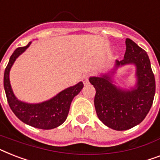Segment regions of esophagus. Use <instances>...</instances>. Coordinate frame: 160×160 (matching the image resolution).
I'll list each match as a JSON object with an SVG mask.
<instances>
[{
	"mask_svg": "<svg viewBox=\"0 0 160 160\" xmlns=\"http://www.w3.org/2000/svg\"><path fill=\"white\" fill-rule=\"evenodd\" d=\"M82 81L84 83V85H87V84H89V76H87V75H84L82 76Z\"/></svg>",
	"mask_w": 160,
	"mask_h": 160,
	"instance_id": "34e87169",
	"label": "esophagus"
}]
</instances>
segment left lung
Instances as JSON below:
<instances>
[{"label": "left lung", "instance_id": "1", "mask_svg": "<svg viewBox=\"0 0 160 160\" xmlns=\"http://www.w3.org/2000/svg\"><path fill=\"white\" fill-rule=\"evenodd\" d=\"M126 46L124 59L116 60L111 71L89 79L96 90L94 106L98 118L116 131L140 124L150 111L155 93V80L146 52L130 38L126 39ZM127 64L136 67V84L128 90L117 87L113 79L116 70Z\"/></svg>", "mask_w": 160, "mask_h": 160}]
</instances>
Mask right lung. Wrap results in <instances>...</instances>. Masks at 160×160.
Segmentation results:
<instances>
[{
	"mask_svg": "<svg viewBox=\"0 0 160 160\" xmlns=\"http://www.w3.org/2000/svg\"><path fill=\"white\" fill-rule=\"evenodd\" d=\"M31 42L15 49L10 58L4 74V89L10 108L19 120L38 129H53L66 121L71 102L83 89L84 84L80 81L76 85L65 89L49 100L38 103H28L19 100L10 85V71L15 60L30 46Z\"/></svg>",
	"mask_w": 160,
	"mask_h": 160,
	"instance_id": "obj_1",
	"label": "right lung"
}]
</instances>
